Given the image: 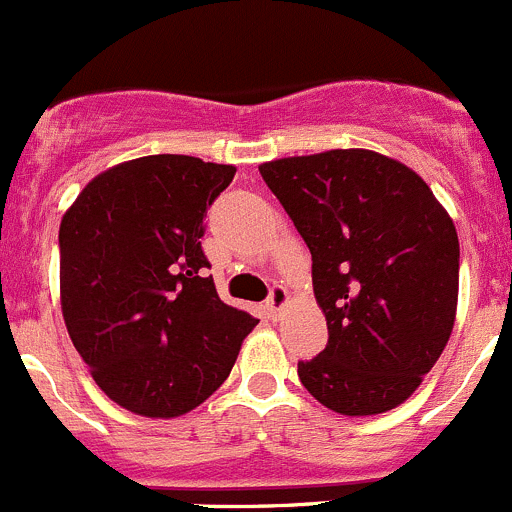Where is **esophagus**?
Listing matches in <instances>:
<instances>
[{
    "label": "esophagus",
    "mask_w": 512,
    "mask_h": 512,
    "mask_svg": "<svg viewBox=\"0 0 512 512\" xmlns=\"http://www.w3.org/2000/svg\"><path fill=\"white\" fill-rule=\"evenodd\" d=\"M287 302H289V294H287V289L285 287H272V292H270V299H267V307H270V312L272 314H280L282 309L287 307Z\"/></svg>",
    "instance_id": "34e87169"
}]
</instances>
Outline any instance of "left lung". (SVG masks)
Returning a JSON list of instances; mask_svg holds the SVG:
<instances>
[{
    "instance_id": "1",
    "label": "left lung",
    "mask_w": 512,
    "mask_h": 512,
    "mask_svg": "<svg viewBox=\"0 0 512 512\" xmlns=\"http://www.w3.org/2000/svg\"><path fill=\"white\" fill-rule=\"evenodd\" d=\"M312 252L329 342L299 361L304 389L342 416H374L421 386L453 332L458 235L401 160L334 148L260 165Z\"/></svg>"
}]
</instances>
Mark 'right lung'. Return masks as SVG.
<instances>
[{
    "label": "right lung",
    "instance_id": "add662e5",
    "mask_svg": "<svg viewBox=\"0 0 512 512\" xmlns=\"http://www.w3.org/2000/svg\"><path fill=\"white\" fill-rule=\"evenodd\" d=\"M235 165L143 156L89 180L59 227L61 314L98 389L175 418L230 376L257 319L218 297L200 237Z\"/></svg>",
    "mask_w": 512,
    "mask_h": 512
}]
</instances>
